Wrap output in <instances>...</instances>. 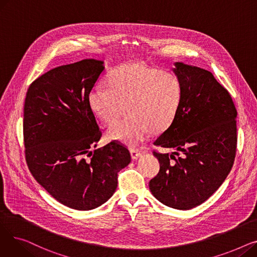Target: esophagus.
Segmentation results:
<instances>
[{"label": "esophagus", "mask_w": 257, "mask_h": 257, "mask_svg": "<svg viewBox=\"0 0 257 257\" xmlns=\"http://www.w3.org/2000/svg\"><path fill=\"white\" fill-rule=\"evenodd\" d=\"M130 154H131V158L132 159H138L142 155L141 151L138 150V149H131L130 150Z\"/></svg>", "instance_id": "obj_1"}]
</instances>
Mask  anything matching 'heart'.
<instances>
[{
  "label": "heart",
  "mask_w": 257,
  "mask_h": 257,
  "mask_svg": "<svg viewBox=\"0 0 257 257\" xmlns=\"http://www.w3.org/2000/svg\"><path fill=\"white\" fill-rule=\"evenodd\" d=\"M106 87H93L87 96L91 112L111 125L127 108L126 119L107 130V138L136 147L151 131L166 129L176 116L183 97L180 77L142 61L127 62L113 69Z\"/></svg>",
  "instance_id": "1"
}]
</instances>
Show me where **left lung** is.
<instances>
[{"mask_svg":"<svg viewBox=\"0 0 257 257\" xmlns=\"http://www.w3.org/2000/svg\"><path fill=\"white\" fill-rule=\"evenodd\" d=\"M183 84L179 109L155 146L160 170L150 180L153 196L180 210L206 201L230 173L236 154V108L230 93L213 75L197 66L175 63Z\"/></svg>","mask_w":257,"mask_h":257,"instance_id":"obj_1","label":"left lung"}]
</instances>
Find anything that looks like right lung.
Instances as JSON below:
<instances>
[{
  "label": "right lung",
  "instance_id": "1",
  "mask_svg": "<svg viewBox=\"0 0 257 257\" xmlns=\"http://www.w3.org/2000/svg\"><path fill=\"white\" fill-rule=\"evenodd\" d=\"M103 71V61L94 59L55 67L33 81L25 99L27 166L53 198L78 210L105 203L116 190L117 173L131 161L118 143L91 151L102 130L87 96Z\"/></svg>",
  "mask_w": 257,
  "mask_h": 257
}]
</instances>
